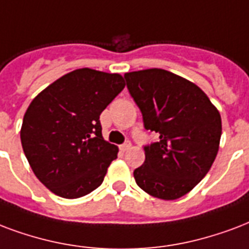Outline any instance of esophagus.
I'll return each instance as SVG.
<instances>
[{
	"label": "esophagus",
	"mask_w": 249,
	"mask_h": 249,
	"mask_svg": "<svg viewBox=\"0 0 249 249\" xmlns=\"http://www.w3.org/2000/svg\"><path fill=\"white\" fill-rule=\"evenodd\" d=\"M130 147H132V143H130V142H129V141H126V142H125V143H123V145L120 146L121 151H128V150L130 149Z\"/></svg>",
	"instance_id": "obj_1"
}]
</instances>
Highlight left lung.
Masks as SVG:
<instances>
[{
  "label": "left lung",
  "instance_id": "1",
  "mask_svg": "<svg viewBox=\"0 0 249 249\" xmlns=\"http://www.w3.org/2000/svg\"><path fill=\"white\" fill-rule=\"evenodd\" d=\"M147 130L159 141L145 146V162L133 175L142 191L160 200H176L204 179L218 154L219 111L191 81L164 69L124 74Z\"/></svg>",
  "mask_w": 249,
  "mask_h": 249
}]
</instances>
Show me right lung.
I'll list each match as a JSON object with an SVG mask.
<instances>
[{
	"instance_id": "add662e5",
	"label": "right lung",
	"mask_w": 249,
	"mask_h": 249,
	"mask_svg": "<svg viewBox=\"0 0 249 249\" xmlns=\"http://www.w3.org/2000/svg\"><path fill=\"white\" fill-rule=\"evenodd\" d=\"M124 87L120 74L82 68L34 98L20 142L35 176L51 192L78 198L103 183L119 147L104 141L99 116Z\"/></svg>"
}]
</instances>
